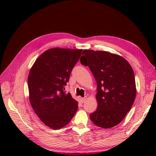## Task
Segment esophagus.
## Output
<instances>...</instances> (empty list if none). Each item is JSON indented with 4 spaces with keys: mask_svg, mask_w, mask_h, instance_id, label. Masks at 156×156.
Returning <instances> with one entry per match:
<instances>
[{
    "mask_svg": "<svg viewBox=\"0 0 156 156\" xmlns=\"http://www.w3.org/2000/svg\"><path fill=\"white\" fill-rule=\"evenodd\" d=\"M82 102H85V101H86V100H87V97H84V98H82Z\"/></svg>",
    "mask_w": 156,
    "mask_h": 156,
    "instance_id": "1",
    "label": "esophagus"
}]
</instances>
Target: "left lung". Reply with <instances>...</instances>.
<instances>
[{"mask_svg":"<svg viewBox=\"0 0 156 156\" xmlns=\"http://www.w3.org/2000/svg\"><path fill=\"white\" fill-rule=\"evenodd\" d=\"M80 62L88 66L97 83V109L90 115L99 127L109 129L123 120L136 96L133 68L126 59L105 51L84 49Z\"/></svg>","mask_w":156,"mask_h":156,"instance_id":"obj_1","label":"left lung"}]
</instances>
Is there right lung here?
Listing matches in <instances>:
<instances>
[{"instance_id":"obj_1","label":"right lung","mask_w":156,"mask_h":156,"mask_svg":"<svg viewBox=\"0 0 156 156\" xmlns=\"http://www.w3.org/2000/svg\"><path fill=\"white\" fill-rule=\"evenodd\" d=\"M82 49L51 48L36 59L28 76L29 102L39 119L55 130L68 125L78 102L64 87Z\"/></svg>"}]
</instances>
